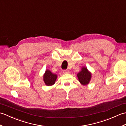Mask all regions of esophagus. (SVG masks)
Segmentation results:
<instances>
[{"label": "esophagus", "mask_w": 126, "mask_h": 126, "mask_svg": "<svg viewBox=\"0 0 126 126\" xmlns=\"http://www.w3.org/2000/svg\"><path fill=\"white\" fill-rule=\"evenodd\" d=\"M69 73H70V71H69V70H64L63 71V73L64 74H69Z\"/></svg>", "instance_id": "34e87169"}]
</instances>
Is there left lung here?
<instances>
[{
    "instance_id": "obj_1",
    "label": "left lung",
    "mask_w": 126,
    "mask_h": 126,
    "mask_svg": "<svg viewBox=\"0 0 126 126\" xmlns=\"http://www.w3.org/2000/svg\"><path fill=\"white\" fill-rule=\"evenodd\" d=\"M92 73L88 70L87 67L83 66L81 70L77 73V77L80 83L83 85H87L92 79Z\"/></svg>"
}]
</instances>
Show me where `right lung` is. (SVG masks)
<instances>
[{"instance_id":"1","label":"right lung","mask_w":126,"mask_h":126,"mask_svg":"<svg viewBox=\"0 0 126 126\" xmlns=\"http://www.w3.org/2000/svg\"><path fill=\"white\" fill-rule=\"evenodd\" d=\"M43 77L45 84L47 86H51L55 84L56 80L57 78V75L53 74L49 69H47Z\"/></svg>"}]
</instances>
